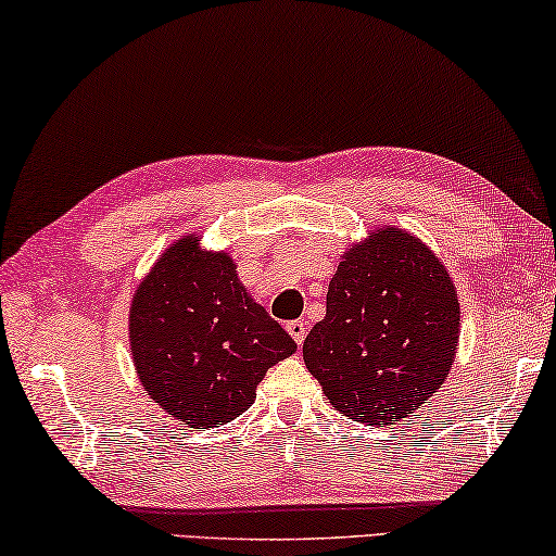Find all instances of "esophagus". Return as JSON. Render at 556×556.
Segmentation results:
<instances>
[{
	"instance_id": "obj_1",
	"label": "esophagus",
	"mask_w": 556,
	"mask_h": 556,
	"mask_svg": "<svg viewBox=\"0 0 556 556\" xmlns=\"http://www.w3.org/2000/svg\"><path fill=\"white\" fill-rule=\"evenodd\" d=\"M286 330L290 332V338H293L298 344L305 342V334H307V325L303 320H290L286 325Z\"/></svg>"
}]
</instances>
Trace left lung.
Here are the masks:
<instances>
[{"instance_id":"left-lung-1","label":"left lung","mask_w":556,"mask_h":556,"mask_svg":"<svg viewBox=\"0 0 556 556\" xmlns=\"http://www.w3.org/2000/svg\"><path fill=\"white\" fill-rule=\"evenodd\" d=\"M458 338V290L441 258L384 226L340 256L303 359L340 414L389 426L441 389Z\"/></svg>"}]
</instances>
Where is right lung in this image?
Instances as JSON below:
<instances>
[{
    "label": "right lung",
    "mask_w": 556,
    "mask_h": 556,
    "mask_svg": "<svg viewBox=\"0 0 556 556\" xmlns=\"http://www.w3.org/2000/svg\"><path fill=\"white\" fill-rule=\"evenodd\" d=\"M127 332L148 396L189 429L241 416L266 371L298 350L229 253L202 249L197 233L169 243L140 280Z\"/></svg>",
    "instance_id": "obj_1"
}]
</instances>
